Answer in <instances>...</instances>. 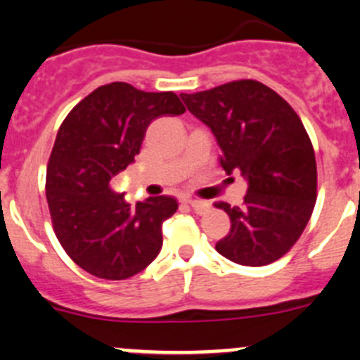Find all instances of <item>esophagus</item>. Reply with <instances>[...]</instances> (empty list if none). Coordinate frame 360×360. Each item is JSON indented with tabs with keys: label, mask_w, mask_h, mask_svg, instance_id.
Listing matches in <instances>:
<instances>
[{
	"label": "esophagus",
	"mask_w": 360,
	"mask_h": 360,
	"mask_svg": "<svg viewBox=\"0 0 360 360\" xmlns=\"http://www.w3.org/2000/svg\"><path fill=\"white\" fill-rule=\"evenodd\" d=\"M186 203H188V205H190L191 209H193L197 214H205L207 210L210 209L209 203L202 202V200H195V198H188Z\"/></svg>",
	"instance_id": "34e87169"
}]
</instances>
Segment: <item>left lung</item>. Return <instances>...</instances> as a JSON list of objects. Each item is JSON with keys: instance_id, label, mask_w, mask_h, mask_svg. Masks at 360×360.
<instances>
[{"instance_id": "obj_1", "label": "left lung", "mask_w": 360, "mask_h": 360, "mask_svg": "<svg viewBox=\"0 0 360 360\" xmlns=\"http://www.w3.org/2000/svg\"><path fill=\"white\" fill-rule=\"evenodd\" d=\"M181 99L212 130L224 172L248 181L244 205L216 203L231 221L216 250L244 266L274 263L301 237L317 200V163L300 116L256 79L181 94Z\"/></svg>"}]
</instances>
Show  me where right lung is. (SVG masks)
<instances>
[{
    "mask_svg": "<svg viewBox=\"0 0 360 360\" xmlns=\"http://www.w3.org/2000/svg\"><path fill=\"white\" fill-rule=\"evenodd\" d=\"M184 111L174 92H144L123 82L99 86L69 111L46 167V202L53 231L79 268L123 281L158 256L176 198L150 197L134 207L110 181L139 155L155 118Z\"/></svg>",
    "mask_w": 360,
    "mask_h": 360,
    "instance_id": "1",
    "label": "right lung"
}]
</instances>
